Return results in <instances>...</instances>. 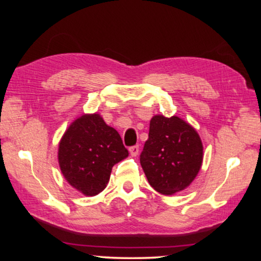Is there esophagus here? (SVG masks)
Wrapping results in <instances>:
<instances>
[{"mask_svg":"<svg viewBox=\"0 0 261 261\" xmlns=\"http://www.w3.org/2000/svg\"><path fill=\"white\" fill-rule=\"evenodd\" d=\"M129 151H130V154L132 156H137V155H138V153H139V146H138V145H136V146H131L129 148Z\"/></svg>","mask_w":261,"mask_h":261,"instance_id":"1","label":"esophagus"}]
</instances>
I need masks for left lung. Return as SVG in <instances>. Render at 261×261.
I'll return each mask as SVG.
<instances>
[{"mask_svg":"<svg viewBox=\"0 0 261 261\" xmlns=\"http://www.w3.org/2000/svg\"><path fill=\"white\" fill-rule=\"evenodd\" d=\"M202 143L193 127L177 116L155 115L140 165L151 187L170 196L188 188L202 163Z\"/></svg>","mask_w":261,"mask_h":261,"instance_id":"8db88e82","label":"left lung"}]
</instances>
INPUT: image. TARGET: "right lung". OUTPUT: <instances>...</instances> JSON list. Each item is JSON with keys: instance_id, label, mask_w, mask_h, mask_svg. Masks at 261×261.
Segmentation results:
<instances>
[{"instance_id": "1", "label": "right lung", "mask_w": 261, "mask_h": 261, "mask_svg": "<svg viewBox=\"0 0 261 261\" xmlns=\"http://www.w3.org/2000/svg\"><path fill=\"white\" fill-rule=\"evenodd\" d=\"M127 155L121 136L99 114L78 117L59 145V163L64 178L88 197L103 191L114 165Z\"/></svg>"}]
</instances>
